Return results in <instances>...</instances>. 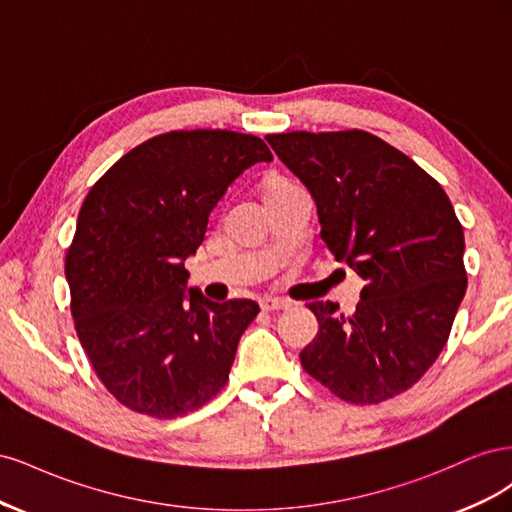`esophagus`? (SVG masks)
Segmentation results:
<instances>
[{
    "label": "esophagus",
    "instance_id": "1",
    "mask_svg": "<svg viewBox=\"0 0 512 512\" xmlns=\"http://www.w3.org/2000/svg\"><path fill=\"white\" fill-rule=\"evenodd\" d=\"M260 307L265 309V312H280V309H288L290 303L284 301V299H271V297H267V299L260 301Z\"/></svg>",
    "mask_w": 512,
    "mask_h": 512
}]
</instances>
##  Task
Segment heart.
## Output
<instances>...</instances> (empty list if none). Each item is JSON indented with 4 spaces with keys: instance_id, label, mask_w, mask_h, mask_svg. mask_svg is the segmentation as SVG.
<instances>
[{
    "instance_id": "b5f03b06",
    "label": "heart",
    "mask_w": 512,
    "mask_h": 512,
    "mask_svg": "<svg viewBox=\"0 0 512 512\" xmlns=\"http://www.w3.org/2000/svg\"><path fill=\"white\" fill-rule=\"evenodd\" d=\"M282 181H284V179H275L273 183H282ZM273 183H271V185H273Z\"/></svg>"
}]
</instances>
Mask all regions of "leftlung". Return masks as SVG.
Listing matches in <instances>:
<instances>
[{
    "instance_id": "left-lung-1",
    "label": "left lung",
    "mask_w": 512,
    "mask_h": 512,
    "mask_svg": "<svg viewBox=\"0 0 512 512\" xmlns=\"http://www.w3.org/2000/svg\"><path fill=\"white\" fill-rule=\"evenodd\" d=\"M267 143L316 200L320 237L365 282L352 316L314 301L309 376L350 404L408 391L442 352L468 277L463 228L442 185L363 132H286Z\"/></svg>"
}]
</instances>
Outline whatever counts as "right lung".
<instances>
[{
    "label": "right lung",
    "instance_id": "1",
    "mask_svg": "<svg viewBox=\"0 0 512 512\" xmlns=\"http://www.w3.org/2000/svg\"><path fill=\"white\" fill-rule=\"evenodd\" d=\"M265 141L230 130L153 136L89 190L66 254L76 335L119 404L175 418L224 389L237 344L260 307L188 290L183 262L203 243L209 213L256 162Z\"/></svg>",
    "mask_w": 512,
    "mask_h": 512
}]
</instances>
